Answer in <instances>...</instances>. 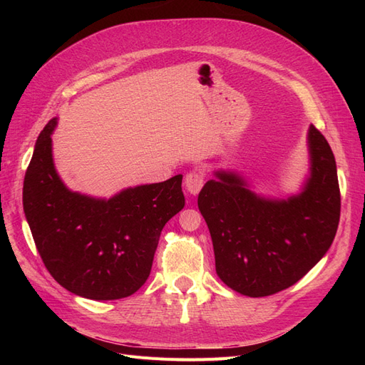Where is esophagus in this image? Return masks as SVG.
Wrapping results in <instances>:
<instances>
[{"mask_svg":"<svg viewBox=\"0 0 365 365\" xmlns=\"http://www.w3.org/2000/svg\"><path fill=\"white\" fill-rule=\"evenodd\" d=\"M205 181V173L202 170H193L185 176V189L192 195H197L201 192Z\"/></svg>","mask_w":365,"mask_h":365,"instance_id":"obj_1","label":"esophagus"}]
</instances>
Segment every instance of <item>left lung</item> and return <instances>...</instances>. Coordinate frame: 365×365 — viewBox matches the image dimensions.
Returning a JSON list of instances; mask_svg holds the SVG:
<instances>
[{
  "label": "left lung",
  "mask_w": 365,
  "mask_h": 365,
  "mask_svg": "<svg viewBox=\"0 0 365 365\" xmlns=\"http://www.w3.org/2000/svg\"><path fill=\"white\" fill-rule=\"evenodd\" d=\"M311 176L300 195L272 201L236 173L216 172L197 196L213 240L216 272L228 288L267 297L289 288L330 248L341 213L336 163L327 140L309 128Z\"/></svg>",
  "instance_id": "1"
}]
</instances>
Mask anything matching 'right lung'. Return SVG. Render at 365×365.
I'll return each mask as SVG.
<instances>
[{
	"label": "right lung",
	"instance_id": "obj_1",
	"mask_svg": "<svg viewBox=\"0 0 365 365\" xmlns=\"http://www.w3.org/2000/svg\"><path fill=\"white\" fill-rule=\"evenodd\" d=\"M51 118L24 176L23 205L46 268L65 289L91 300H118L148 280L161 230L181 212L182 175L120 192L111 200L74 193L51 157Z\"/></svg>",
	"mask_w": 365,
	"mask_h": 365
}]
</instances>
